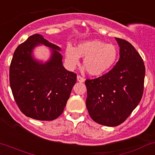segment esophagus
<instances>
[{"instance_id":"34e87169","label":"esophagus","mask_w":155,"mask_h":155,"mask_svg":"<svg viewBox=\"0 0 155 155\" xmlns=\"http://www.w3.org/2000/svg\"><path fill=\"white\" fill-rule=\"evenodd\" d=\"M84 80L85 79H84L83 77H81V76H79V75H77V81H79V82H84Z\"/></svg>"}]
</instances>
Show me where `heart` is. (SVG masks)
I'll list each match as a JSON object with an SVG mask.
<instances>
[{
  "label": "heart",
  "instance_id": "heart-1",
  "mask_svg": "<svg viewBox=\"0 0 155 155\" xmlns=\"http://www.w3.org/2000/svg\"><path fill=\"white\" fill-rule=\"evenodd\" d=\"M117 48L113 44H107L99 40L81 42L77 47L68 45L65 51V62L70 69L79 64V57H82V64L91 76L104 74L115 64L118 57Z\"/></svg>",
  "mask_w": 155,
  "mask_h": 155
}]
</instances>
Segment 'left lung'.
Returning a JSON list of instances; mask_svg holds the SVG:
<instances>
[{
	"label": "left lung",
	"instance_id": "left-lung-1",
	"mask_svg": "<svg viewBox=\"0 0 155 155\" xmlns=\"http://www.w3.org/2000/svg\"><path fill=\"white\" fill-rule=\"evenodd\" d=\"M115 40L120 47L118 62L106 74L85 81L90 116L107 127L123 123L140 103L146 73L143 59L133 45L123 39Z\"/></svg>",
	"mask_w": 155,
	"mask_h": 155
}]
</instances>
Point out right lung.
Segmentation results:
<instances>
[{"mask_svg": "<svg viewBox=\"0 0 155 155\" xmlns=\"http://www.w3.org/2000/svg\"><path fill=\"white\" fill-rule=\"evenodd\" d=\"M42 44L52 49L45 64L35 61L33 49ZM61 48L42 35H31L18 46L9 68V83L18 107L25 115L52 120L63 113L76 82V74L62 65Z\"/></svg>", "mask_w": 155, "mask_h": 155, "instance_id": "1", "label": "right lung"}]
</instances>
